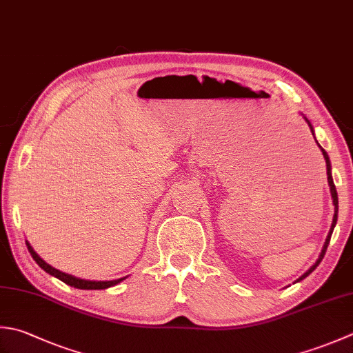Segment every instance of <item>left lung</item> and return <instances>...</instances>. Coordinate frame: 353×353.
<instances>
[{
  "label": "left lung",
  "mask_w": 353,
  "mask_h": 353,
  "mask_svg": "<svg viewBox=\"0 0 353 353\" xmlns=\"http://www.w3.org/2000/svg\"><path fill=\"white\" fill-rule=\"evenodd\" d=\"M303 117H305V121L307 122V125H309V128H310V133L314 134V139H315V133H314V127H312V123L309 122V119L307 117L303 114ZM315 142H316V139H315ZM316 145H319L320 147V150H321V153H323V156H324V161H326V170H327V182H329V188H330V196H332V202H334V206H335V212H334V220H332V226H330V230H329V234H327V237H326V241H324V245H323V250H321V252H320V255H319V259H316V261L315 263L310 266L307 271L301 275V277L296 280V281H301L303 279H306L307 275L310 274V272H314L315 271V268L320 265V261L323 260V257H324V254H326V250H327V246H329V241H330V237H332V232H334V228H335V225H336V220H338V194H336V188H335V183H334V179H332V167H330V161H329V156H327V153L326 151H324V148L321 147V145L316 142Z\"/></svg>",
  "instance_id": "8db88e82"
}]
</instances>
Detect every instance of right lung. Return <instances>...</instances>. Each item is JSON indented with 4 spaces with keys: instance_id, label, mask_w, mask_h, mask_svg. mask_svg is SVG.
<instances>
[{
    "instance_id": "add662e5",
    "label": "right lung",
    "mask_w": 353,
    "mask_h": 353,
    "mask_svg": "<svg viewBox=\"0 0 353 353\" xmlns=\"http://www.w3.org/2000/svg\"><path fill=\"white\" fill-rule=\"evenodd\" d=\"M26 245H27V248H29V252H30V255L33 257V260L37 261V263L39 265V268H41V269H44V271H46L47 274L53 275V277L59 279L61 281H64L65 285H68V286H73V288H78V289H87V291L90 289V291H92V289H107V288L116 286L117 283H121L122 280H125V279H127V277H122V279H117V280H108V281H94V280L78 279V277H74V275L65 274V272L59 271V269H57V268H53V266L48 265L47 261H44L43 259L39 257V255H38L37 252H34V250H33V248L30 246L29 241H26Z\"/></svg>"
}]
</instances>
